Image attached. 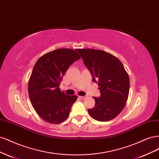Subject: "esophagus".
Returning <instances> with one entry per match:
<instances>
[{
    "mask_svg": "<svg viewBox=\"0 0 159 159\" xmlns=\"http://www.w3.org/2000/svg\"><path fill=\"white\" fill-rule=\"evenodd\" d=\"M86 98H87V96H79V98H80V99H85Z\"/></svg>",
    "mask_w": 159,
    "mask_h": 159,
    "instance_id": "34e87169",
    "label": "esophagus"
}]
</instances>
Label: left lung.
<instances>
[{
	"instance_id": "left-lung-1",
	"label": "left lung",
	"mask_w": 159,
	"mask_h": 159,
	"mask_svg": "<svg viewBox=\"0 0 159 159\" xmlns=\"http://www.w3.org/2000/svg\"><path fill=\"white\" fill-rule=\"evenodd\" d=\"M84 64L98 83L101 95L94 98L95 106L88 109L91 117L99 121L116 117L126 104L129 92V78L123 64L106 52L94 49H77Z\"/></svg>"
}]
</instances>
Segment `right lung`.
<instances>
[{
    "label": "right lung",
    "mask_w": 159,
    "mask_h": 159,
    "mask_svg": "<svg viewBox=\"0 0 159 159\" xmlns=\"http://www.w3.org/2000/svg\"><path fill=\"white\" fill-rule=\"evenodd\" d=\"M81 57L72 49H57L38 59L28 83L32 107L45 121L58 124L68 119L76 95L61 92L59 86L66 71Z\"/></svg>",
    "instance_id": "add662e5"
}]
</instances>
